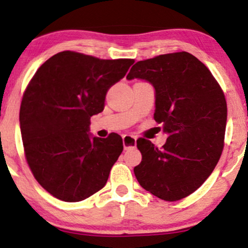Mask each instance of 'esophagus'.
<instances>
[{"mask_svg":"<svg viewBox=\"0 0 248 248\" xmlns=\"http://www.w3.org/2000/svg\"><path fill=\"white\" fill-rule=\"evenodd\" d=\"M122 141H124V150L130 149V148H135L136 146V138L133 135H124Z\"/></svg>","mask_w":248,"mask_h":248,"instance_id":"1","label":"esophagus"}]
</instances>
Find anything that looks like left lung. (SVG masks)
Here are the masks:
<instances>
[{"label": "left lung", "instance_id": "obj_1", "mask_svg": "<svg viewBox=\"0 0 248 248\" xmlns=\"http://www.w3.org/2000/svg\"><path fill=\"white\" fill-rule=\"evenodd\" d=\"M155 90L154 119L168 134L162 149L139 139L142 161L134 168L140 186L156 197L179 201L195 192L217 166L224 147L227 106L212 73L191 53L138 62L127 79Z\"/></svg>", "mask_w": 248, "mask_h": 248}]
</instances>
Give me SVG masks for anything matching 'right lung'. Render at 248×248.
<instances>
[{
	"label": "right lung",
	"instance_id": "1",
	"mask_svg": "<svg viewBox=\"0 0 248 248\" xmlns=\"http://www.w3.org/2000/svg\"><path fill=\"white\" fill-rule=\"evenodd\" d=\"M133 62L62 51L31 79L19 110L22 140L31 171L53 197L80 202L106 186L124 143L115 133L91 135L90 120Z\"/></svg>",
	"mask_w": 248,
	"mask_h": 248
}]
</instances>
